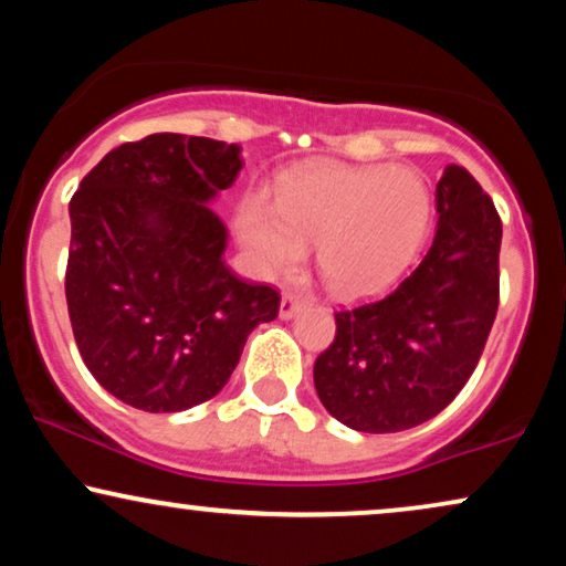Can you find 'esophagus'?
<instances>
[{
	"instance_id": "1",
	"label": "esophagus",
	"mask_w": 566,
	"mask_h": 566,
	"mask_svg": "<svg viewBox=\"0 0 566 566\" xmlns=\"http://www.w3.org/2000/svg\"><path fill=\"white\" fill-rule=\"evenodd\" d=\"M307 305V300L292 295V292H287V295H282V303H279V316H282L284 321L295 318L300 311Z\"/></svg>"
}]
</instances>
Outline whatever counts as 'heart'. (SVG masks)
<instances>
[{
    "instance_id": "heart-1",
    "label": "heart",
    "mask_w": 566,
    "mask_h": 566,
    "mask_svg": "<svg viewBox=\"0 0 566 566\" xmlns=\"http://www.w3.org/2000/svg\"><path fill=\"white\" fill-rule=\"evenodd\" d=\"M431 224V192L407 167L316 164L279 185L276 203L245 196L238 234L266 276L303 266L318 245L326 284L342 297L374 295L405 274Z\"/></svg>"
}]
</instances>
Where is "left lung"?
<instances>
[{
    "label": "left lung",
    "instance_id": "1",
    "mask_svg": "<svg viewBox=\"0 0 566 566\" xmlns=\"http://www.w3.org/2000/svg\"><path fill=\"white\" fill-rule=\"evenodd\" d=\"M433 245L376 303L334 313L336 336L316 357L318 399L339 423L397 433L439 415L473 376L499 307L502 219L464 167L436 185Z\"/></svg>",
    "mask_w": 566,
    "mask_h": 566
}]
</instances>
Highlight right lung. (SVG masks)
<instances>
[{
	"label": "right lung",
	"instance_id": "obj_1",
	"mask_svg": "<svg viewBox=\"0 0 566 566\" xmlns=\"http://www.w3.org/2000/svg\"><path fill=\"white\" fill-rule=\"evenodd\" d=\"M240 169L238 143L156 133L106 154L70 200V324L125 405L180 412L217 397L248 334L276 318L279 292L221 259L227 227L209 203Z\"/></svg>",
	"mask_w": 566,
	"mask_h": 566
}]
</instances>
